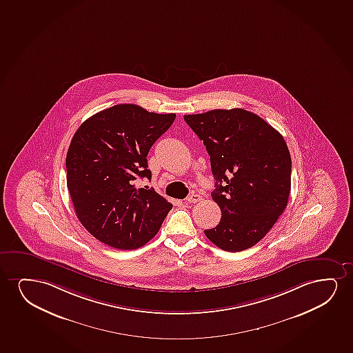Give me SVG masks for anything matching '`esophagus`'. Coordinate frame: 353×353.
I'll return each instance as SVG.
<instances>
[{"instance_id": "1", "label": "esophagus", "mask_w": 353, "mask_h": 353, "mask_svg": "<svg viewBox=\"0 0 353 353\" xmlns=\"http://www.w3.org/2000/svg\"><path fill=\"white\" fill-rule=\"evenodd\" d=\"M201 200V196L199 195V194H192V195H189L187 199H185V202H188V203H195V202H199Z\"/></svg>"}]
</instances>
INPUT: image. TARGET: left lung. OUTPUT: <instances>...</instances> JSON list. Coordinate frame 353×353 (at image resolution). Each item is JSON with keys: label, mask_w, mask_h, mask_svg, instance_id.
Masks as SVG:
<instances>
[{"label": "left lung", "mask_w": 353, "mask_h": 353, "mask_svg": "<svg viewBox=\"0 0 353 353\" xmlns=\"http://www.w3.org/2000/svg\"><path fill=\"white\" fill-rule=\"evenodd\" d=\"M211 158L221 210L207 239L225 252H237L265 237L288 206L291 156L281 134L260 116L243 109L185 114Z\"/></svg>", "instance_id": "obj_1"}]
</instances>
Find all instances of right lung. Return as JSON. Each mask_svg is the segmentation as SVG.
Wrapping results in <instances>:
<instances>
[{
    "label": "right lung",
    "instance_id": "right-lung-1",
    "mask_svg": "<svg viewBox=\"0 0 353 353\" xmlns=\"http://www.w3.org/2000/svg\"><path fill=\"white\" fill-rule=\"evenodd\" d=\"M176 114L119 104L93 114L74 134L65 158L67 187L78 219L98 241L130 250L151 241L172 205L154 189L147 154Z\"/></svg>",
    "mask_w": 353,
    "mask_h": 353
}]
</instances>
